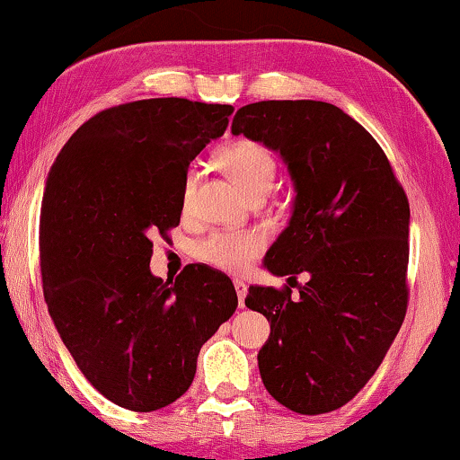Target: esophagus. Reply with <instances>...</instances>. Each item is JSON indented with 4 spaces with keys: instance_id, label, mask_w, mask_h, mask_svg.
I'll return each mask as SVG.
<instances>
[{
    "instance_id": "1",
    "label": "esophagus",
    "mask_w": 460,
    "mask_h": 460,
    "mask_svg": "<svg viewBox=\"0 0 460 460\" xmlns=\"http://www.w3.org/2000/svg\"><path fill=\"white\" fill-rule=\"evenodd\" d=\"M233 285H235V291H237L239 307H243V305H245V293H248V285H245L242 279H235V280H233Z\"/></svg>"
}]
</instances>
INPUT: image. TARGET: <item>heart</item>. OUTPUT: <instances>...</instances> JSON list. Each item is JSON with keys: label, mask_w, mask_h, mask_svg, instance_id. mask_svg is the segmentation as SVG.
<instances>
[{"label": "heart", "mask_w": 460, "mask_h": 460, "mask_svg": "<svg viewBox=\"0 0 460 460\" xmlns=\"http://www.w3.org/2000/svg\"><path fill=\"white\" fill-rule=\"evenodd\" d=\"M218 164L248 198L260 194V191H269L274 181V173H277V163H274L269 150L250 140H239L225 146L218 153ZM196 177V169H188L186 177H183L181 202L186 207L191 191H194ZM264 245V233L256 229L217 231L196 245V256L215 269L242 270L262 253Z\"/></svg>", "instance_id": "obj_1"}]
</instances>
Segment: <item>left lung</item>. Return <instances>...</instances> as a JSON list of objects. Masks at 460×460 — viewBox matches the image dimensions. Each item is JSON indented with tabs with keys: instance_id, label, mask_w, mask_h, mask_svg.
I'll return each mask as SVG.
<instances>
[{
	"instance_id": "left-lung-1",
	"label": "left lung",
	"mask_w": 460,
	"mask_h": 460,
	"mask_svg": "<svg viewBox=\"0 0 460 460\" xmlns=\"http://www.w3.org/2000/svg\"><path fill=\"white\" fill-rule=\"evenodd\" d=\"M231 132L279 153L296 191L264 269L310 274L299 297L250 287L245 305L270 322L260 376L296 413L339 409L380 367L405 318L407 196L378 142L331 102H252Z\"/></svg>"
}]
</instances>
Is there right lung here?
<instances>
[{
	"instance_id": "obj_1",
	"label": "right lung",
	"mask_w": 460,
	"mask_h": 460,
	"mask_svg": "<svg viewBox=\"0 0 460 460\" xmlns=\"http://www.w3.org/2000/svg\"><path fill=\"white\" fill-rule=\"evenodd\" d=\"M231 113L175 97L111 107L82 123L47 175V307L86 380L123 409L180 399L200 347L237 307L231 279L208 266H186L175 283L150 272V237L180 225L190 163Z\"/></svg>"
}]
</instances>
